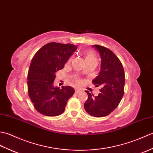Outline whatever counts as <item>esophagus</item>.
<instances>
[{"instance_id":"1","label":"esophagus","mask_w":153,"mask_h":153,"mask_svg":"<svg viewBox=\"0 0 153 153\" xmlns=\"http://www.w3.org/2000/svg\"><path fill=\"white\" fill-rule=\"evenodd\" d=\"M79 92H81V90L79 89H76V94H78Z\"/></svg>"}]
</instances>
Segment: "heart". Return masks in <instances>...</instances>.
Returning <instances> with one entry per match:
<instances>
[{"label":"heart","instance_id":"heart-1","mask_svg":"<svg viewBox=\"0 0 153 153\" xmlns=\"http://www.w3.org/2000/svg\"><path fill=\"white\" fill-rule=\"evenodd\" d=\"M87 60H94L96 61V57L95 55L92 52H88L86 54V57H85V61Z\"/></svg>","mask_w":153,"mask_h":153}]
</instances>
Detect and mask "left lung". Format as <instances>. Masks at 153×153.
I'll return each mask as SVG.
<instances>
[{"instance_id":"obj_1","label":"left lung","mask_w":153,"mask_h":153,"mask_svg":"<svg viewBox=\"0 0 153 153\" xmlns=\"http://www.w3.org/2000/svg\"><path fill=\"white\" fill-rule=\"evenodd\" d=\"M92 47L99 52L101 58L100 72L93 83L101 89L97 96L86 91L88 99L84 108L91 116L103 117L110 114L121 101L124 92L125 73L121 62L112 51L100 45Z\"/></svg>"}]
</instances>
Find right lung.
I'll return each mask as SVG.
<instances>
[{"mask_svg":"<svg viewBox=\"0 0 153 153\" xmlns=\"http://www.w3.org/2000/svg\"><path fill=\"white\" fill-rule=\"evenodd\" d=\"M72 44L47 43L39 50L32 58L28 71V94L35 109L47 116L62 114L68 99L75 90L70 86L54 87L56 72L76 51Z\"/></svg>","mask_w":153,"mask_h":153,"instance_id":"1","label":"right lung"}]
</instances>
